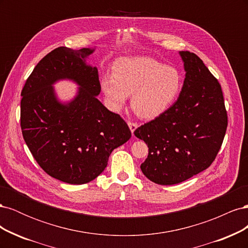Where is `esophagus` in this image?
Here are the masks:
<instances>
[{"label":"esophagus","instance_id":"1","mask_svg":"<svg viewBox=\"0 0 248 248\" xmlns=\"http://www.w3.org/2000/svg\"><path fill=\"white\" fill-rule=\"evenodd\" d=\"M128 126H129V129L131 131V133L133 134V132L136 131V129L138 128V124L137 123H133V122H128Z\"/></svg>","mask_w":248,"mask_h":248}]
</instances>
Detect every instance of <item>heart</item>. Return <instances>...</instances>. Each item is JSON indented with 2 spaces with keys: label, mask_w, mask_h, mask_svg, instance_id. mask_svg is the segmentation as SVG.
<instances>
[{
  "label": "heart",
  "mask_w": 248,
  "mask_h": 248,
  "mask_svg": "<svg viewBox=\"0 0 248 248\" xmlns=\"http://www.w3.org/2000/svg\"><path fill=\"white\" fill-rule=\"evenodd\" d=\"M102 92L111 110L118 111L131 95V108L146 120L166 111L181 88V76L174 67L163 65L145 56L119 58L112 74H103Z\"/></svg>",
  "instance_id": "obj_1"
}]
</instances>
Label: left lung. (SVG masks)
I'll return each instance as SVG.
<instances>
[{
  "label": "left lung",
  "instance_id": "left-lung-1",
  "mask_svg": "<svg viewBox=\"0 0 248 248\" xmlns=\"http://www.w3.org/2000/svg\"><path fill=\"white\" fill-rule=\"evenodd\" d=\"M179 54L186 73L177 101L134 131L149 148L142 174L160 185L181 183L211 166L228 126L218 80L196 54Z\"/></svg>",
  "mask_w": 248,
  "mask_h": 248
}]
</instances>
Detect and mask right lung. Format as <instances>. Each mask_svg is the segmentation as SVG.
I'll return each instance as SVG.
<instances>
[{
  "label": "right lung",
  "instance_id": "obj_1",
  "mask_svg": "<svg viewBox=\"0 0 248 248\" xmlns=\"http://www.w3.org/2000/svg\"><path fill=\"white\" fill-rule=\"evenodd\" d=\"M95 48L61 46L36 65L21 91L20 127L33 157L50 177L85 184L108 166L112 150L131 138L128 125L97 99L101 87L97 67L87 64ZM68 79L79 86L68 103L60 102L53 85Z\"/></svg>",
  "mask_w": 248,
  "mask_h": 248
}]
</instances>
